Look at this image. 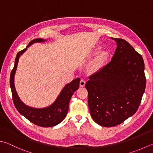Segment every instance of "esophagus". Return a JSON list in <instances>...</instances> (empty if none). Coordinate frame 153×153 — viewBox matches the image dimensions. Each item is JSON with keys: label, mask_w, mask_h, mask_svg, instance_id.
Returning <instances> with one entry per match:
<instances>
[{"label": "esophagus", "mask_w": 153, "mask_h": 153, "mask_svg": "<svg viewBox=\"0 0 153 153\" xmlns=\"http://www.w3.org/2000/svg\"><path fill=\"white\" fill-rule=\"evenodd\" d=\"M85 83H86L85 80H82V79L80 80V87H84L85 85Z\"/></svg>", "instance_id": "34e87169"}]
</instances>
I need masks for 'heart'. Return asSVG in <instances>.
<instances>
[{"label":"heart","instance_id":"b5f03b06","mask_svg":"<svg viewBox=\"0 0 153 153\" xmlns=\"http://www.w3.org/2000/svg\"><path fill=\"white\" fill-rule=\"evenodd\" d=\"M100 50V47H97L95 48L94 52L97 53ZM109 53L108 51H102L98 54L96 58L94 59V60L92 62L91 65V69L94 72H97L102 69L105 65H106V62L108 59Z\"/></svg>","mask_w":153,"mask_h":153}]
</instances>
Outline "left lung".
I'll list each match as a JSON object with an SVG mask.
<instances>
[{
    "label": "left lung",
    "mask_w": 153,
    "mask_h": 153,
    "mask_svg": "<svg viewBox=\"0 0 153 153\" xmlns=\"http://www.w3.org/2000/svg\"><path fill=\"white\" fill-rule=\"evenodd\" d=\"M111 39L117 45L111 61L89 76L85 85L91 117L105 127L119 125L132 116L146 87L142 56L124 39Z\"/></svg>",
    "instance_id": "8db88e82"
}]
</instances>
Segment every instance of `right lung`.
I'll use <instances>...</instances> for the list:
<instances>
[{
  "label": "right lung",
  "mask_w": 153,
  "mask_h": 153,
  "mask_svg": "<svg viewBox=\"0 0 153 153\" xmlns=\"http://www.w3.org/2000/svg\"><path fill=\"white\" fill-rule=\"evenodd\" d=\"M47 40L42 39H34L29 42V44L25 49L17 53L15 61H14V68L10 73V86L12 91L14 105L17 111L34 125L42 126V127H51L61 123L67 116L69 101L71 99L72 95L73 94L74 91L79 89L80 80V78L74 79L73 81L66 85L65 87L62 89L55 101L52 105L47 107L41 108L30 107L23 103L20 99L16 93L15 86H14V75H15L20 56L27 51V48L31 45L36 42H45Z\"/></svg>",
  "instance_id": "add662e5"
}]
</instances>
